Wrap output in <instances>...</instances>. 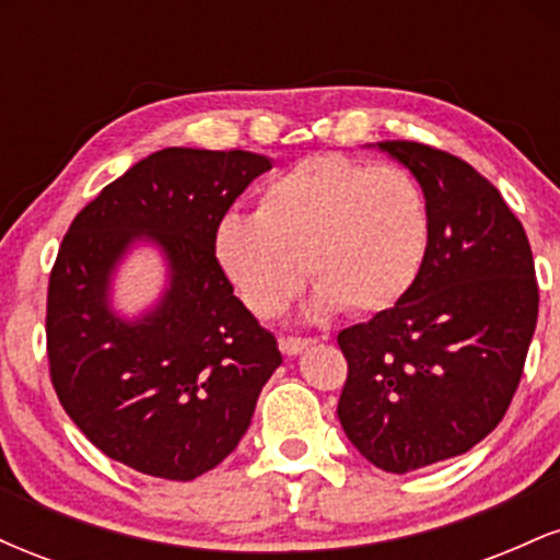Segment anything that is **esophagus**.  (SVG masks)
Returning <instances> with one entry per match:
<instances>
[{"instance_id":"obj_1","label":"esophagus","mask_w":560,"mask_h":560,"mask_svg":"<svg viewBox=\"0 0 560 560\" xmlns=\"http://www.w3.org/2000/svg\"><path fill=\"white\" fill-rule=\"evenodd\" d=\"M311 345H316V339L313 337H281V342H279L284 355H298V352L307 350Z\"/></svg>"}]
</instances>
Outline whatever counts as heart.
I'll return each instance as SVG.
<instances>
[{"instance_id": "obj_1", "label": "heart", "mask_w": 560, "mask_h": 560, "mask_svg": "<svg viewBox=\"0 0 560 560\" xmlns=\"http://www.w3.org/2000/svg\"><path fill=\"white\" fill-rule=\"evenodd\" d=\"M432 221L410 171L347 155H316L262 186L255 215L215 226V258L244 305L276 318L305 271L318 311L369 316L400 302L427 260Z\"/></svg>"}]
</instances>
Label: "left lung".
Returning a JSON list of instances; mask_svg holds the SVG:
<instances>
[{
	"label": "left lung",
	"instance_id": "8db88e82",
	"mask_svg": "<svg viewBox=\"0 0 560 560\" xmlns=\"http://www.w3.org/2000/svg\"><path fill=\"white\" fill-rule=\"evenodd\" d=\"M419 178L427 260L408 294L337 334L347 378L337 416L376 468L405 474L471 450L503 421L537 326L526 231L466 160L421 141H378Z\"/></svg>",
	"mask_w": 560,
	"mask_h": 560
}]
</instances>
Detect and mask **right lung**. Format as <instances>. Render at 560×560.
<instances>
[{
	"instance_id": "add662e5",
	"label": "right lung",
	"mask_w": 560,
	"mask_h": 560,
	"mask_svg": "<svg viewBox=\"0 0 560 560\" xmlns=\"http://www.w3.org/2000/svg\"><path fill=\"white\" fill-rule=\"evenodd\" d=\"M271 160L242 150L152 152L70 223L49 273V378L66 413L107 458L147 477L191 481L240 445L279 342L234 298L215 226ZM150 235L174 281L152 317L106 311L122 249Z\"/></svg>"
}]
</instances>
